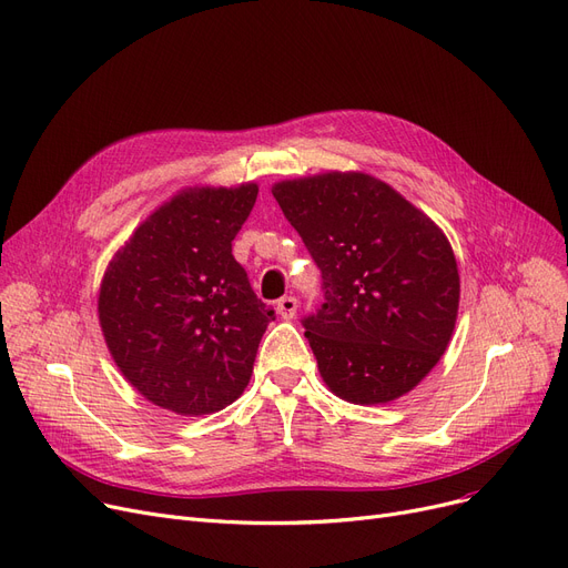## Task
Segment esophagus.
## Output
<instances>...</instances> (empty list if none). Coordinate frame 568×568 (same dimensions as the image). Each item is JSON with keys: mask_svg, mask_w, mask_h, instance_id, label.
<instances>
[{"mask_svg": "<svg viewBox=\"0 0 568 568\" xmlns=\"http://www.w3.org/2000/svg\"><path fill=\"white\" fill-rule=\"evenodd\" d=\"M297 300L294 297H283V300H278V304H276V311H278V315L283 317V320H292L294 315H297Z\"/></svg>", "mask_w": 568, "mask_h": 568, "instance_id": "34e87169", "label": "esophagus"}]
</instances>
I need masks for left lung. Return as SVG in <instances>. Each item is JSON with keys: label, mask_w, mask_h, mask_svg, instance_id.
Here are the masks:
<instances>
[{"label": "left lung", "mask_w": 568, "mask_h": 568, "mask_svg": "<svg viewBox=\"0 0 568 568\" xmlns=\"http://www.w3.org/2000/svg\"><path fill=\"white\" fill-rule=\"evenodd\" d=\"M271 194L323 271L325 304L304 327L325 385L362 406L404 397L455 329L459 271L448 236L362 171L281 181Z\"/></svg>", "instance_id": "8db88e82"}]
</instances>
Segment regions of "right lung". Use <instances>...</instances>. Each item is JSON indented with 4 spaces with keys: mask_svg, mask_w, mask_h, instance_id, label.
Returning a JSON list of instances; mask_svg holds the SVG:
<instances>
[{
    "mask_svg": "<svg viewBox=\"0 0 568 568\" xmlns=\"http://www.w3.org/2000/svg\"><path fill=\"white\" fill-rule=\"evenodd\" d=\"M257 183L185 187L158 206L109 262L100 327L120 374L176 415L236 402L274 311L253 292L232 241Z\"/></svg>",
    "mask_w": 568,
    "mask_h": 568,
    "instance_id": "add662e5",
    "label": "right lung"
}]
</instances>
